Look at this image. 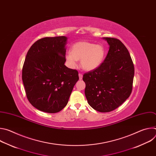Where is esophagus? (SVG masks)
Returning <instances> with one entry per match:
<instances>
[{"label":"esophagus","instance_id":"esophagus-1","mask_svg":"<svg viewBox=\"0 0 156 156\" xmlns=\"http://www.w3.org/2000/svg\"><path fill=\"white\" fill-rule=\"evenodd\" d=\"M78 76H79V79L80 80H82L83 78V75L81 73H79L78 74Z\"/></svg>","mask_w":156,"mask_h":156}]
</instances>
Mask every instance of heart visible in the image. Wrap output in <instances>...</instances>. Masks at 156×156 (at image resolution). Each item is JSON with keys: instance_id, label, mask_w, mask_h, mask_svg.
<instances>
[{"instance_id": "obj_1", "label": "heart", "mask_w": 156, "mask_h": 156, "mask_svg": "<svg viewBox=\"0 0 156 156\" xmlns=\"http://www.w3.org/2000/svg\"><path fill=\"white\" fill-rule=\"evenodd\" d=\"M105 55V50L102 44L81 41L73 44L71 52L66 55V59L71 67H75L76 60H80L81 69L90 72L99 67Z\"/></svg>"}]
</instances>
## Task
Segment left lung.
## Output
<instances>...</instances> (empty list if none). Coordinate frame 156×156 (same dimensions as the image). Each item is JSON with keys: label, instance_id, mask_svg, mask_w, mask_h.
<instances>
[{"label": "left lung", "instance_id": "1", "mask_svg": "<svg viewBox=\"0 0 156 156\" xmlns=\"http://www.w3.org/2000/svg\"><path fill=\"white\" fill-rule=\"evenodd\" d=\"M109 45L108 54L96 69L83 75L88 104L100 112H111L130 96L134 65L124 44L113 37H103Z\"/></svg>", "mask_w": 156, "mask_h": 156}]
</instances>
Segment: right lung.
I'll return each mask as SVG.
<instances>
[{"label":"right lung","instance_id":"obj_1","mask_svg":"<svg viewBox=\"0 0 156 156\" xmlns=\"http://www.w3.org/2000/svg\"><path fill=\"white\" fill-rule=\"evenodd\" d=\"M65 36L46 37L36 41L27 52L22 80L29 102L37 109L57 113L68 103L78 72L64 65Z\"/></svg>","mask_w":156,"mask_h":156}]
</instances>
